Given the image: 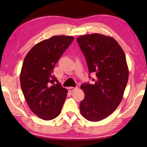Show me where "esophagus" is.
I'll return each mask as SVG.
<instances>
[{
	"label": "esophagus",
	"mask_w": 147,
	"mask_h": 147,
	"mask_svg": "<svg viewBox=\"0 0 147 147\" xmlns=\"http://www.w3.org/2000/svg\"><path fill=\"white\" fill-rule=\"evenodd\" d=\"M78 88L77 86H76V87H69V90L71 92H73V91H74V90H77Z\"/></svg>",
	"instance_id": "obj_1"
}]
</instances>
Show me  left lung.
Here are the masks:
<instances>
[{"mask_svg": "<svg viewBox=\"0 0 147 147\" xmlns=\"http://www.w3.org/2000/svg\"><path fill=\"white\" fill-rule=\"evenodd\" d=\"M76 40L89 74L96 76L92 79L94 84L81 86L85 98L80 102V112L86 119L97 122L111 115L123 99L129 76L125 54L116 40L102 34L80 36Z\"/></svg>", "mask_w": 147, "mask_h": 147, "instance_id": "obj_1", "label": "left lung"}]
</instances>
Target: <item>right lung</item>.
Segmentation results:
<instances>
[{"mask_svg":"<svg viewBox=\"0 0 147 147\" xmlns=\"http://www.w3.org/2000/svg\"><path fill=\"white\" fill-rule=\"evenodd\" d=\"M74 38L54 36L37 43L24 59L20 74L22 92L34 114L52 120L60 114L67 90L53 74L55 64Z\"/></svg>","mask_w":147,"mask_h":147,"instance_id":"obj_1","label":"right lung"}]
</instances>
